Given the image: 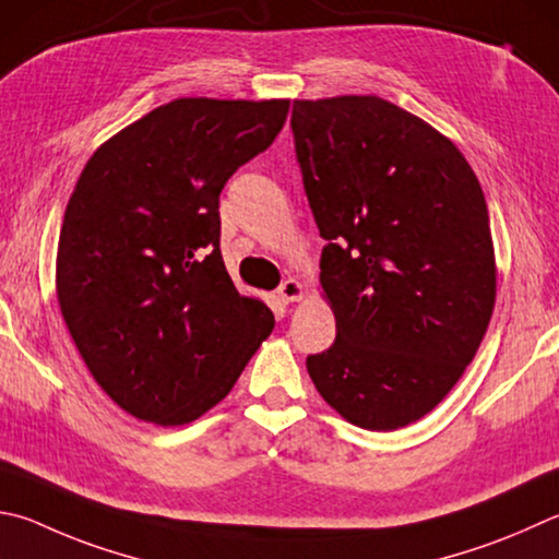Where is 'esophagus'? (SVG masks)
<instances>
[{
    "mask_svg": "<svg viewBox=\"0 0 559 559\" xmlns=\"http://www.w3.org/2000/svg\"><path fill=\"white\" fill-rule=\"evenodd\" d=\"M302 296H306V288H302V283L296 278L283 281L278 286V298L283 302H298V300H302Z\"/></svg>",
    "mask_w": 559,
    "mask_h": 559,
    "instance_id": "esophagus-1",
    "label": "esophagus"
}]
</instances>
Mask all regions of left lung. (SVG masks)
Instances as JSON below:
<instances>
[{
    "label": "left lung",
    "mask_w": 559,
    "mask_h": 559,
    "mask_svg": "<svg viewBox=\"0 0 559 559\" xmlns=\"http://www.w3.org/2000/svg\"><path fill=\"white\" fill-rule=\"evenodd\" d=\"M290 127L337 320L308 373L352 425L405 428L452 391L489 328L481 186L448 136L377 95L296 99Z\"/></svg>",
    "instance_id": "obj_1"
}]
</instances>
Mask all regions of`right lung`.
I'll return each mask as SVG.
<instances>
[{
    "mask_svg": "<svg viewBox=\"0 0 559 559\" xmlns=\"http://www.w3.org/2000/svg\"><path fill=\"white\" fill-rule=\"evenodd\" d=\"M288 105L174 99L107 139L75 182L58 306L90 373L139 420H198L276 324L225 269L219 192L273 144Z\"/></svg>",
    "mask_w": 559,
    "mask_h": 559,
    "instance_id": "right-lung-1",
    "label": "right lung"
}]
</instances>
